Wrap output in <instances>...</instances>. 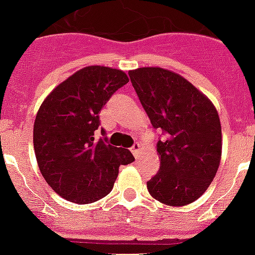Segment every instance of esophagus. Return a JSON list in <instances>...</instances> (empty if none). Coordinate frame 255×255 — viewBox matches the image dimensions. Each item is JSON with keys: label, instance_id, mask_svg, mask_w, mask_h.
Wrapping results in <instances>:
<instances>
[{"label": "esophagus", "instance_id": "1", "mask_svg": "<svg viewBox=\"0 0 255 255\" xmlns=\"http://www.w3.org/2000/svg\"><path fill=\"white\" fill-rule=\"evenodd\" d=\"M140 144L139 143H135L132 147H131V151H132V154L135 155V158H137V155H139V152H140Z\"/></svg>", "mask_w": 255, "mask_h": 255}]
</instances>
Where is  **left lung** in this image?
<instances>
[{
    "mask_svg": "<svg viewBox=\"0 0 255 255\" xmlns=\"http://www.w3.org/2000/svg\"><path fill=\"white\" fill-rule=\"evenodd\" d=\"M129 78L151 122L159 171L147 182L150 195L171 207L193 203L212 182L222 156L218 111L184 77L161 67L131 70Z\"/></svg>",
    "mask_w": 255,
    "mask_h": 255,
    "instance_id": "obj_1",
    "label": "left lung"
}]
</instances>
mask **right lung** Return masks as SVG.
Returning a JSON list of instances; mask_svg holds the SVG:
<instances>
[{
    "label": "right lung",
    "instance_id": "1",
    "mask_svg": "<svg viewBox=\"0 0 255 255\" xmlns=\"http://www.w3.org/2000/svg\"><path fill=\"white\" fill-rule=\"evenodd\" d=\"M127 82L122 70L88 66L58 85L40 105L33 124L36 161L47 184L63 199L77 204L103 199L112 190L119 166L135 159L107 137L94 140L101 109Z\"/></svg>",
    "mask_w": 255,
    "mask_h": 255
}]
</instances>
